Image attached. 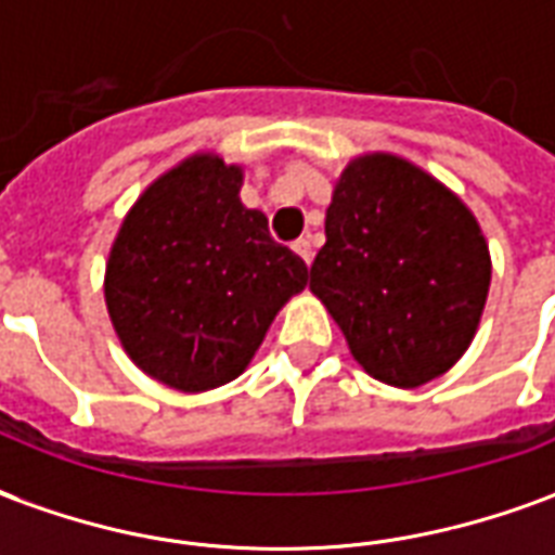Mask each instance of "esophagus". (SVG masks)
<instances>
[{"label":"esophagus","mask_w":555,"mask_h":555,"mask_svg":"<svg viewBox=\"0 0 555 555\" xmlns=\"http://www.w3.org/2000/svg\"><path fill=\"white\" fill-rule=\"evenodd\" d=\"M294 253L299 256V259L306 261V264H311V259H314V247H311V238L294 241Z\"/></svg>","instance_id":"esophagus-1"}]
</instances>
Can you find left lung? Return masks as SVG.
Listing matches in <instances>:
<instances>
[{
  "label": "left lung",
  "mask_w": 555,
  "mask_h": 555,
  "mask_svg": "<svg viewBox=\"0 0 555 555\" xmlns=\"http://www.w3.org/2000/svg\"><path fill=\"white\" fill-rule=\"evenodd\" d=\"M492 282L489 244L460 194L404 156H354L325 209L311 294L366 375L416 390L472 346Z\"/></svg>",
  "instance_id": "left-lung-1"
}]
</instances>
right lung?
<instances>
[{"mask_svg":"<svg viewBox=\"0 0 555 555\" xmlns=\"http://www.w3.org/2000/svg\"><path fill=\"white\" fill-rule=\"evenodd\" d=\"M244 165L197 151L130 206L109 247L104 302L127 358L180 392L247 370L270 323L308 285L306 261L241 203Z\"/></svg>","mask_w":555,"mask_h":555,"instance_id":"right-lung-1","label":"right lung"}]
</instances>
